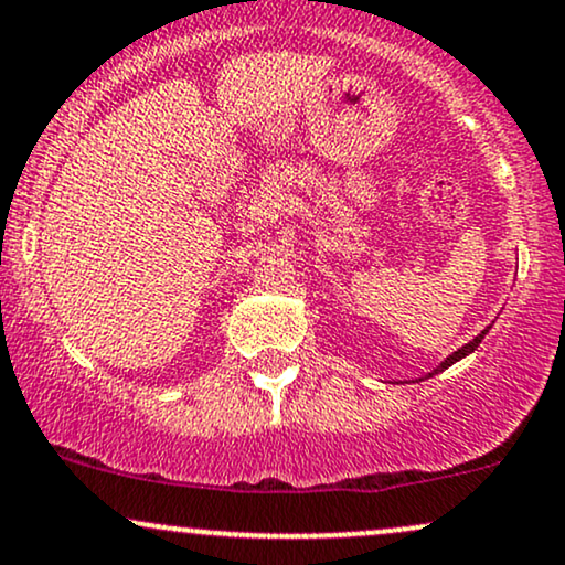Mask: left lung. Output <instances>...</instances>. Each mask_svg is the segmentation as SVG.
Wrapping results in <instances>:
<instances>
[{
	"instance_id": "obj_1",
	"label": "left lung",
	"mask_w": 565,
	"mask_h": 565,
	"mask_svg": "<svg viewBox=\"0 0 565 565\" xmlns=\"http://www.w3.org/2000/svg\"><path fill=\"white\" fill-rule=\"evenodd\" d=\"M489 329H492V326H487V329H484V331H481V334H479V337H473V339H471V342H468V344H463V348H460V350H455V352H452V355H447V358H445V360H441V363L437 365V369H434V371L429 373V376H434V373H439V371H445V369H450V365H452V363H458V360H460V358L471 355V352L479 348V344H481V339H484V334H487V331H489Z\"/></svg>"
}]
</instances>
